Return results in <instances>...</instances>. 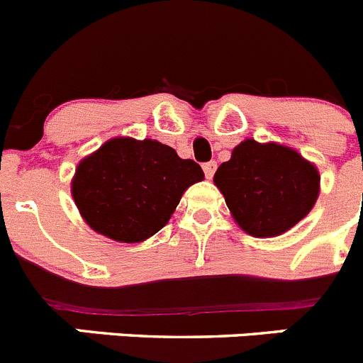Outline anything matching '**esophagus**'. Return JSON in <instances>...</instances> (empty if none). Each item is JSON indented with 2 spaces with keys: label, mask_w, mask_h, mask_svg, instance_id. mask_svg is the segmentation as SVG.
Segmentation results:
<instances>
[{
  "label": "esophagus",
  "mask_w": 363,
  "mask_h": 363,
  "mask_svg": "<svg viewBox=\"0 0 363 363\" xmlns=\"http://www.w3.org/2000/svg\"><path fill=\"white\" fill-rule=\"evenodd\" d=\"M202 170H204L206 177L213 179V175H215V172H216V162L215 161L204 162V164H202Z\"/></svg>",
  "instance_id": "obj_1"
}]
</instances>
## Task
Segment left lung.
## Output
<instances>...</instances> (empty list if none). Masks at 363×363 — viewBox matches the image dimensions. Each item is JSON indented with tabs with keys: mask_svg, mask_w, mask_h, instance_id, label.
I'll return each instance as SVG.
<instances>
[{
	"mask_svg": "<svg viewBox=\"0 0 363 363\" xmlns=\"http://www.w3.org/2000/svg\"><path fill=\"white\" fill-rule=\"evenodd\" d=\"M319 172L296 150L245 140L215 174L240 228L256 238L289 231L319 197Z\"/></svg>",
	"mask_w": 363,
	"mask_h": 363,
	"instance_id": "8db88e82",
	"label": "left lung"
}]
</instances>
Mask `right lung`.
<instances>
[{
  "label": "right lung",
  "mask_w": 363,
  "mask_h": 363,
  "mask_svg": "<svg viewBox=\"0 0 363 363\" xmlns=\"http://www.w3.org/2000/svg\"><path fill=\"white\" fill-rule=\"evenodd\" d=\"M202 179L201 166L168 145L116 138L80 162L71 193L94 231L135 243L164 228L186 188Z\"/></svg>",
  "instance_id": "add662e5"
}]
</instances>
